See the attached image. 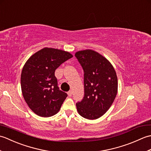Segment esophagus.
Listing matches in <instances>:
<instances>
[{
  "label": "esophagus",
  "mask_w": 151,
  "mask_h": 151,
  "mask_svg": "<svg viewBox=\"0 0 151 151\" xmlns=\"http://www.w3.org/2000/svg\"><path fill=\"white\" fill-rule=\"evenodd\" d=\"M67 94H68V95L69 96V97H71L72 95H73V91L71 90L69 91L68 92H67Z\"/></svg>",
  "instance_id": "1"
}]
</instances>
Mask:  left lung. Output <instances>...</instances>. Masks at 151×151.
<instances>
[{"mask_svg":"<svg viewBox=\"0 0 151 151\" xmlns=\"http://www.w3.org/2000/svg\"><path fill=\"white\" fill-rule=\"evenodd\" d=\"M84 70V96L76 102L78 114L88 119H96L110 108L117 93V77L111 64L92 50L76 52Z\"/></svg>","mask_w":151,"mask_h":151,"instance_id":"left-lung-1","label":"left lung"}]
</instances>
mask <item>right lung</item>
Masks as SVG:
<instances>
[{"label":"right lung","mask_w":151,"mask_h":151,"mask_svg":"<svg viewBox=\"0 0 151 151\" xmlns=\"http://www.w3.org/2000/svg\"><path fill=\"white\" fill-rule=\"evenodd\" d=\"M72 57L65 51L44 48L24 64L21 76L22 95L29 108L39 116L56 114L67 97L66 93L60 90L54 73Z\"/></svg>","instance_id":"1"}]
</instances>
